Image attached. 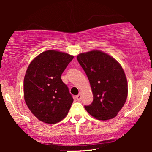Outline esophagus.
Here are the masks:
<instances>
[{
    "label": "esophagus",
    "mask_w": 152,
    "mask_h": 152,
    "mask_svg": "<svg viewBox=\"0 0 152 152\" xmlns=\"http://www.w3.org/2000/svg\"><path fill=\"white\" fill-rule=\"evenodd\" d=\"M76 99H77L78 101L81 100V94H78V95L76 96Z\"/></svg>",
    "instance_id": "1"
}]
</instances>
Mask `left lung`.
Returning a JSON list of instances; mask_svg holds the SVG:
<instances>
[{"label":"left lung","instance_id":"left-lung-1","mask_svg":"<svg viewBox=\"0 0 152 152\" xmlns=\"http://www.w3.org/2000/svg\"><path fill=\"white\" fill-rule=\"evenodd\" d=\"M77 60L89 80L93 102L84 108L94 118H114L126 101L128 85L124 71L117 61L98 50L82 53Z\"/></svg>","mask_w":152,"mask_h":152}]
</instances>
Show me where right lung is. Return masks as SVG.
Returning <instances> with one entry per match:
<instances>
[{"label":"right lung","instance_id":"obj_1","mask_svg":"<svg viewBox=\"0 0 152 152\" xmlns=\"http://www.w3.org/2000/svg\"><path fill=\"white\" fill-rule=\"evenodd\" d=\"M73 58L66 53L48 50L29 64L24 77V99L40 121L53 124L68 114L74 99L61 76Z\"/></svg>","mask_w":152,"mask_h":152}]
</instances>
